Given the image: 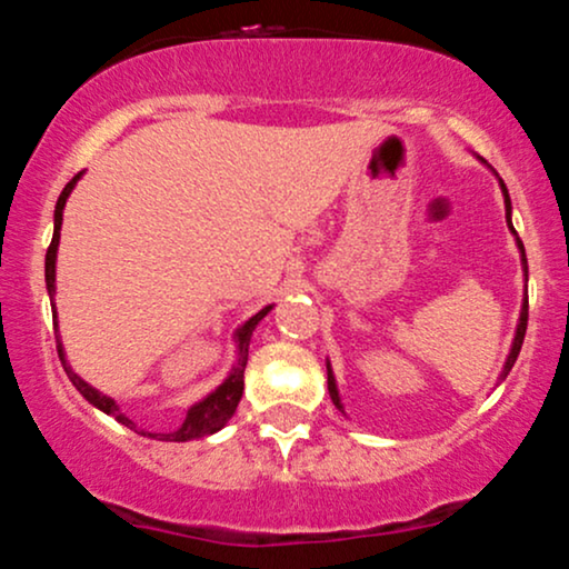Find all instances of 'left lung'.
<instances>
[{
  "instance_id": "8db88e82",
  "label": "left lung",
  "mask_w": 569,
  "mask_h": 569,
  "mask_svg": "<svg viewBox=\"0 0 569 569\" xmlns=\"http://www.w3.org/2000/svg\"><path fill=\"white\" fill-rule=\"evenodd\" d=\"M499 189H502V197H505V221H508L510 232L516 234L513 221H510V213H513V208H510V197H508V189H505L502 178H499ZM516 246H518V251H521L523 274H527V253H523V242L518 240V234H516ZM527 318H529V299L523 297V302H521V316H518V327H516V337H513V346H510V353H508V359H505V367H502V372H499V380L508 378V372L513 370V365H516V359H518V351H521V346H523V335H527ZM327 383H329V397H332L335 408H337V410H342L340 391H337L335 372H332V365H329V361H327ZM342 413H346V410H342Z\"/></svg>"
}]
</instances>
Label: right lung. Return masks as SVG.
Returning a JSON list of instances; mask_svg holds the SVG:
<instances>
[{
  "instance_id": "add662e5",
  "label": "right lung",
  "mask_w": 569,
  "mask_h": 569,
  "mask_svg": "<svg viewBox=\"0 0 569 569\" xmlns=\"http://www.w3.org/2000/svg\"><path fill=\"white\" fill-rule=\"evenodd\" d=\"M83 178V172H78L70 183L64 186V191L59 193V202H56V210H53V240H51V248H48L46 253V286H48V297L53 299L56 295V253H59V237H61V221H64V204L67 199H70V193L74 186H78V180ZM272 310V305H267L264 310H259V313L248 318L246 323H242L240 329L234 332V346H237V359L232 365V372H229L227 380H223L221 386H218L216 391H210L208 397H202L199 402H193L189 410H186V418L180 427L170 429V432H146V429H140L137 423L129 418L127 413H121V408L116 405V399L102 395V391L93 389L91 383H86L83 378L78 376V372L72 370L70 361H67V353H64V346H61V340L56 337V351H59V359H61V367H64L67 378L72 380L74 389L80 391L93 408H99L102 413H108L116 418L118 423H123V427L134 429L137 435H146V437H156V440H170V442H186V440H197V437H208L218 432V429H223V423L229 421V418L234 416L237 405H240V397H242V386H246V380H242V372H246V365H248V346H251V335L256 329V323L261 321L267 313ZM53 327L59 329V318H56V305H53Z\"/></svg>"
}]
</instances>
